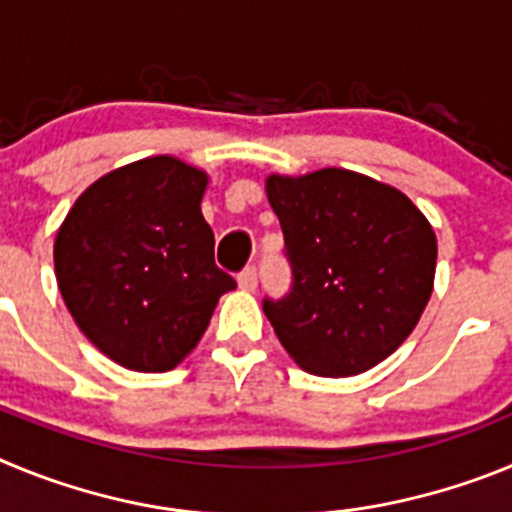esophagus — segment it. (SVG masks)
<instances>
[{
	"mask_svg": "<svg viewBox=\"0 0 512 512\" xmlns=\"http://www.w3.org/2000/svg\"><path fill=\"white\" fill-rule=\"evenodd\" d=\"M238 284H241V289H246V292H253V289L259 287V269H256V266H246V269L238 274Z\"/></svg>",
	"mask_w": 512,
	"mask_h": 512,
	"instance_id": "obj_1",
	"label": "esophagus"
}]
</instances>
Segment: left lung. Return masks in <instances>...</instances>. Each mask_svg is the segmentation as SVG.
Wrapping results in <instances>:
<instances>
[{
    "label": "left lung",
    "instance_id": "8db88e82",
    "mask_svg": "<svg viewBox=\"0 0 512 512\" xmlns=\"http://www.w3.org/2000/svg\"><path fill=\"white\" fill-rule=\"evenodd\" d=\"M266 194L292 269L264 297L287 354L318 377H351L395 351L418 323L436 274V235L397 189L346 169L289 179Z\"/></svg>",
    "mask_w": 512,
    "mask_h": 512
}]
</instances>
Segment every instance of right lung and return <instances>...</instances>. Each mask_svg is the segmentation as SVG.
<instances>
[{
    "label": "right lung",
    "instance_id": "right-lung-1",
    "mask_svg": "<svg viewBox=\"0 0 512 512\" xmlns=\"http://www.w3.org/2000/svg\"><path fill=\"white\" fill-rule=\"evenodd\" d=\"M207 176L171 156L110 171L56 235V279L84 336L133 372H169L235 279L202 217Z\"/></svg>",
    "mask_w": 512,
    "mask_h": 512
}]
</instances>
